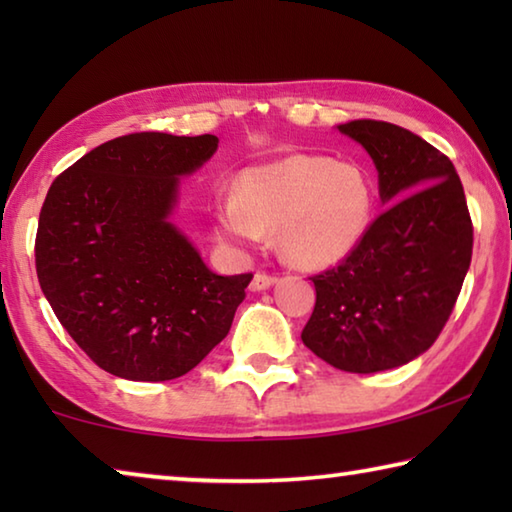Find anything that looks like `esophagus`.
Wrapping results in <instances>:
<instances>
[{
    "mask_svg": "<svg viewBox=\"0 0 512 512\" xmlns=\"http://www.w3.org/2000/svg\"><path fill=\"white\" fill-rule=\"evenodd\" d=\"M273 282H275V275L264 273V271H257L255 277H253V282H250V289H253V291H264V289L271 287Z\"/></svg>",
    "mask_w": 512,
    "mask_h": 512,
    "instance_id": "1",
    "label": "esophagus"
}]
</instances>
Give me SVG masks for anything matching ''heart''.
<instances>
[{
  "instance_id": "heart-1",
  "label": "heart",
  "mask_w": 512,
  "mask_h": 512,
  "mask_svg": "<svg viewBox=\"0 0 512 512\" xmlns=\"http://www.w3.org/2000/svg\"><path fill=\"white\" fill-rule=\"evenodd\" d=\"M375 214V185L357 162L325 155H289L248 169L237 196L214 207L216 232L257 246L277 230L284 257L296 266L341 262L361 244Z\"/></svg>"
}]
</instances>
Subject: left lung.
I'll return each instance as SVG.
<instances>
[{"instance_id": "obj_1", "label": "left lung", "mask_w": 512, "mask_h": 512, "mask_svg": "<svg viewBox=\"0 0 512 512\" xmlns=\"http://www.w3.org/2000/svg\"><path fill=\"white\" fill-rule=\"evenodd\" d=\"M339 131L370 153L391 202L361 244L311 277L316 305L302 343L329 366L370 375L427 352L472 262L474 228L452 160L402 126L354 119Z\"/></svg>"}]
</instances>
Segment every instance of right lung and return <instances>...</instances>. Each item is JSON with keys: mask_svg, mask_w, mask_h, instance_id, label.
Masks as SVG:
<instances>
[{"mask_svg": "<svg viewBox=\"0 0 512 512\" xmlns=\"http://www.w3.org/2000/svg\"><path fill=\"white\" fill-rule=\"evenodd\" d=\"M216 135L131 133L51 183L36 232L40 289L76 345L110 375L176 379L230 332L253 273L216 275L167 221L178 176Z\"/></svg>", "mask_w": 512, "mask_h": 512, "instance_id": "right-lung-1", "label": "right lung"}]
</instances>
